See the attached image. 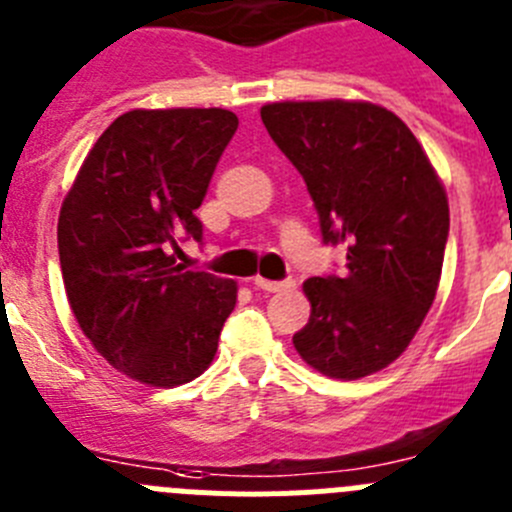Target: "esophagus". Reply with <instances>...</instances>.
<instances>
[{"label": "esophagus", "instance_id": "obj_1", "mask_svg": "<svg viewBox=\"0 0 512 512\" xmlns=\"http://www.w3.org/2000/svg\"><path fill=\"white\" fill-rule=\"evenodd\" d=\"M253 287L261 289V292H281V289H292L294 281L292 279L269 281V279H261V276H256V279H253Z\"/></svg>", "mask_w": 512, "mask_h": 512}]
</instances>
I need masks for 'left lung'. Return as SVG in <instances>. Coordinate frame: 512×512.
<instances>
[{
	"instance_id": "left-lung-1",
	"label": "left lung",
	"mask_w": 512,
	"mask_h": 512,
	"mask_svg": "<svg viewBox=\"0 0 512 512\" xmlns=\"http://www.w3.org/2000/svg\"><path fill=\"white\" fill-rule=\"evenodd\" d=\"M269 137L307 182L322 241L345 246L342 276H312L309 322L292 337L314 370L355 381L409 348L437 297L449 236L442 180L393 111L368 101H281Z\"/></svg>"
}]
</instances>
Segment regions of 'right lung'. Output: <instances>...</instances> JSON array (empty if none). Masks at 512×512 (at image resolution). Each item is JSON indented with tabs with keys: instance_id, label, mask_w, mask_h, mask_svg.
I'll use <instances>...</instances> for the list:
<instances>
[{
	"instance_id": "obj_1",
	"label": "right lung",
	"mask_w": 512,
	"mask_h": 512,
	"mask_svg": "<svg viewBox=\"0 0 512 512\" xmlns=\"http://www.w3.org/2000/svg\"><path fill=\"white\" fill-rule=\"evenodd\" d=\"M238 129L225 109H134L88 152L60 208L70 309L93 348L139 383L172 388L215 358L236 281L185 271L182 238L203 241V205Z\"/></svg>"
}]
</instances>
